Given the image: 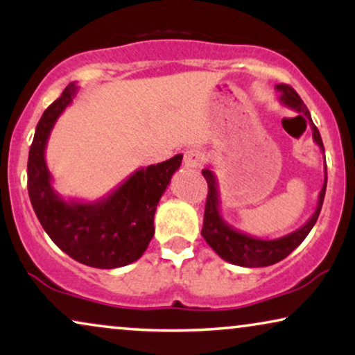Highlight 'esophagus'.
Masks as SVG:
<instances>
[{
  "label": "esophagus",
  "mask_w": 355,
  "mask_h": 355,
  "mask_svg": "<svg viewBox=\"0 0 355 355\" xmlns=\"http://www.w3.org/2000/svg\"><path fill=\"white\" fill-rule=\"evenodd\" d=\"M202 162H203V155L198 152V150L191 148L184 152V166L187 169L198 168L202 164Z\"/></svg>",
  "instance_id": "34e87169"
}]
</instances>
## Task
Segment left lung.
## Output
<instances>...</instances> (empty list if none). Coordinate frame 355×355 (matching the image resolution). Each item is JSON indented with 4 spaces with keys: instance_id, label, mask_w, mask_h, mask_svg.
Listing matches in <instances>:
<instances>
[{
    "instance_id": "left-lung-1",
    "label": "left lung",
    "mask_w": 355,
    "mask_h": 355,
    "mask_svg": "<svg viewBox=\"0 0 355 355\" xmlns=\"http://www.w3.org/2000/svg\"><path fill=\"white\" fill-rule=\"evenodd\" d=\"M276 90L279 92V101L288 108L297 111L299 118L309 119L310 125H312V134L315 144L322 148L324 153L322 137H320L318 129L315 128L310 118V113L307 106L304 105V101L300 100L293 87L279 84L276 85ZM203 178L207 179L208 184V196L205 203V215H203V227H202V236L207 241V244L221 257L223 260L230 261V263L245 266V268H259V266H270L275 265L286 259L295 247L302 244V241L307 237V234L312 231V227L318 220L320 211H322L324 192H327V163H324V182L322 191L318 196V203L315 208V213L310 216V220L305 223L302 227L295 230L291 234H286L278 239H259V237H252L245 232H241L234 230V227L227 225L223 220L220 213V192H218V182L215 178V173L211 169H202Z\"/></svg>"
}]
</instances>
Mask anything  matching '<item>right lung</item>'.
<instances>
[{"label":"right lung","instance_id":"add662e5","mask_svg":"<svg viewBox=\"0 0 355 355\" xmlns=\"http://www.w3.org/2000/svg\"><path fill=\"white\" fill-rule=\"evenodd\" d=\"M69 84L38 121L28 152L27 189L33 211L60 249L94 268H119L139 260L155 234L153 218L182 155L130 174L113 192L96 202L64 200L51 186L45 148L51 129L77 94Z\"/></svg>","mask_w":355,"mask_h":355}]
</instances>
